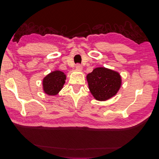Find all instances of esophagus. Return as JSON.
Listing matches in <instances>:
<instances>
[{
  "label": "esophagus",
  "instance_id": "1",
  "mask_svg": "<svg viewBox=\"0 0 159 159\" xmlns=\"http://www.w3.org/2000/svg\"><path fill=\"white\" fill-rule=\"evenodd\" d=\"M76 70H78V71H81V70H83L82 65H80V64H77L76 66Z\"/></svg>",
  "mask_w": 159,
  "mask_h": 159
}]
</instances>
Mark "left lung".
I'll use <instances>...</instances> for the list:
<instances>
[{
	"mask_svg": "<svg viewBox=\"0 0 159 159\" xmlns=\"http://www.w3.org/2000/svg\"><path fill=\"white\" fill-rule=\"evenodd\" d=\"M90 92L96 100L107 101L116 94L121 86L119 72L105 67H97L87 75Z\"/></svg>",
	"mask_w": 159,
	"mask_h": 159,
	"instance_id": "8db88e82",
	"label": "left lung"
}]
</instances>
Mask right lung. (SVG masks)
<instances>
[{"mask_svg": "<svg viewBox=\"0 0 159 159\" xmlns=\"http://www.w3.org/2000/svg\"><path fill=\"white\" fill-rule=\"evenodd\" d=\"M66 75L61 71L56 70L48 74L43 80V88L45 94L55 96L63 88Z\"/></svg>", "mask_w": 159, "mask_h": 159, "instance_id": "right-lung-1", "label": "right lung"}]
</instances>
